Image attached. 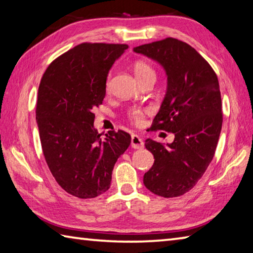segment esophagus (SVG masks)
Listing matches in <instances>:
<instances>
[{"mask_svg": "<svg viewBox=\"0 0 253 253\" xmlns=\"http://www.w3.org/2000/svg\"><path fill=\"white\" fill-rule=\"evenodd\" d=\"M131 147L132 148H135V149H141V148H144V141H142V139L140 138L139 136H137V135H132L131 136Z\"/></svg>", "mask_w": 253, "mask_h": 253, "instance_id": "obj_1", "label": "esophagus"}]
</instances>
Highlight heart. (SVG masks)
<instances>
[{
	"label": "heart",
	"instance_id": "b5f03b06",
	"mask_svg": "<svg viewBox=\"0 0 253 253\" xmlns=\"http://www.w3.org/2000/svg\"><path fill=\"white\" fill-rule=\"evenodd\" d=\"M132 70H134L136 79L138 80V82H142L148 77H155L156 73L154 71V68L151 67L148 63H146L144 61H137L134 66H132ZM107 88H108V83H107ZM128 117H129L130 121H132L136 124H140L142 118H144V111L139 108H132L128 112Z\"/></svg>",
	"mask_w": 253,
	"mask_h": 253
}]
</instances>
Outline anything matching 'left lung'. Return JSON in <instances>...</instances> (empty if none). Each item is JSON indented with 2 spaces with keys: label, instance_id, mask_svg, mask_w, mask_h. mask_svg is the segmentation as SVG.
<instances>
[{
  "label": "left lung",
  "instance_id": "8db88e82",
  "mask_svg": "<svg viewBox=\"0 0 253 253\" xmlns=\"http://www.w3.org/2000/svg\"><path fill=\"white\" fill-rule=\"evenodd\" d=\"M166 71L167 91L151 129L173 132L165 146L146 139L154 155L144 185L153 194L173 198L196 186L214 156L222 127L218 77L209 63L182 41L167 38L134 47Z\"/></svg>",
  "mask_w": 253,
  "mask_h": 253
}]
</instances>
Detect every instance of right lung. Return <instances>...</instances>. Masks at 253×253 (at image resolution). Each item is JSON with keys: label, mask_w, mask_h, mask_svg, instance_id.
I'll use <instances>...</instances> for the list:
<instances>
[{"label": "right lung", "mask_w": 253, "mask_h": 253, "mask_svg": "<svg viewBox=\"0 0 253 253\" xmlns=\"http://www.w3.org/2000/svg\"><path fill=\"white\" fill-rule=\"evenodd\" d=\"M127 44L82 43L49 64L40 83L36 123L45 160L64 190L95 198L111 187L118 157L130 145L124 130L94 128V107L103 104L106 80Z\"/></svg>", "instance_id": "add662e5"}]
</instances>
